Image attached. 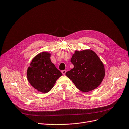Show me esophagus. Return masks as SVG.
<instances>
[{
  "mask_svg": "<svg viewBox=\"0 0 129 129\" xmlns=\"http://www.w3.org/2000/svg\"><path fill=\"white\" fill-rule=\"evenodd\" d=\"M66 72V70H63V71H61V73H62L63 75H65V74Z\"/></svg>",
  "mask_w": 129,
  "mask_h": 129,
  "instance_id": "34e87169",
  "label": "esophagus"
}]
</instances>
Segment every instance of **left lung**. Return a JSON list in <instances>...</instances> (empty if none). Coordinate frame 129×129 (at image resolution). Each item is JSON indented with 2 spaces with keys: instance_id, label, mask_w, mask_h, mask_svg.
Instances as JSON below:
<instances>
[{
  "instance_id": "8db88e82",
  "label": "left lung",
  "mask_w": 129,
  "mask_h": 129,
  "mask_svg": "<svg viewBox=\"0 0 129 129\" xmlns=\"http://www.w3.org/2000/svg\"><path fill=\"white\" fill-rule=\"evenodd\" d=\"M71 61L74 68L65 74L79 90L87 92L100 85L105 71L103 63L94 52L91 49L75 51Z\"/></svg>"
}]
</instances>
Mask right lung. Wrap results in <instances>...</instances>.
Listing matches in <instances>:
<instances>
[{
  "label": "right lung",
  "mask_w": 129,
  "mask_h": 129,
  "mask_svg": "<svg viewBox=\"0 0 129 129\" xmlns=\"http://www.w3.org/2000/svg\"><path fill=\"white\" fill-rule=\"evenodd\" d=\"M51 54L42 52L34 58L27 71V77L30 85L42 93L51 90L56 81L62 75L52 62Z\"/></svg>",
  "instance_id": "1"
}]
</instances>
